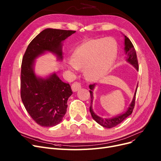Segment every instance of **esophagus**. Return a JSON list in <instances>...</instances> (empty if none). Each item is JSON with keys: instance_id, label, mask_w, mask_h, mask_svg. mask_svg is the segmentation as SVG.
<instances>
[{"instance_id": "34e87169", "label": "esophagus", "mask_w": 161, "mask_h": 161, "mask_svg": "<svg viewBox=\"0 0 161 161\" xmlns=\"http://www.w3.org/2000/svg\"><path fill=\"white\" fill-rule=\"evenodd\" d=\"M71 87H72V91H73L74 92H75V91H77L80 90V89L81 88V85L80 83L75 81V82H74V83L72 84Z\"/></svg>"}]
</instances>
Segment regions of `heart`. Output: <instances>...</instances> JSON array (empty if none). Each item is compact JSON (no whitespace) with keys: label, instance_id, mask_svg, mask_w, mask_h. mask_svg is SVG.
<instances>
[{"label":"heart","instance_id":"b5f03b06","mask_svg":"<svg viewBox=\"0 0 161 161\" xmlns=\"http://www.w3.org/2000/svg\"><path fill=\"white\" fill-rule=\"evenodd\" d=\"M117 53V45L111 38L90 40L78 46L67 63L69 69L77 71L84 67L88 79L97 81L110 71Z\"/></svg>","mask_w":161,"mask_h":161}]
</instances>
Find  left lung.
Masks as SVG:
<instances>
[{
	"label": "left lung",
	"mask_w": 161,
	"mask_h": 161,
	"mask_svg": "<svg viewBox=\"0 0 161 161\" xmlns=\"http://www.w3.org/2000/svg\"><path fill=\"white\" fill-rule=\"evenodd\" d=\"M125 37V53L127 55V57H126V61L131 64L132 66H134L137 70H138L139 67H138V59H137V55L136 53V50L134 49V47L133 44H132L131 41L129 40L128 37H126L125 35H124ZM95 87V83L91 84L89 85V89H91L89 91L90 92V95H91V106L89 108V111L91 112L92 117L93 118V119L98 123L101 126H104V127L111 129L114 127V126H117L121 123L123 121H124L126 117L131 115L132 113V111L134 108L135 105V98H136V94L137 91L136 87V91L134 92V95L132 99V101L131 104H130L128 109H126V111L123 114H120L119 115H117L116 117H112V118H109V119H103V118L100 117L96 115L95 112L92 110V101H93V95H92V91H93L94 88Z\"/></svg>",
	"instance_id": "8db88e82"
}]
</instances>
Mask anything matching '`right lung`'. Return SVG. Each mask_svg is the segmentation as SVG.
Masks as SVG:
<instances>
[{"mask_svg":"<svg viewBox=\"0 0 161 161\" xmlns=\"http://www.w3.org/2000/svg\"><path fill=\"white\" fill-rule=\"evenodd\" d=\"M75 32L46 29L31 42L23 55L21 98L32 119L40 126L50 127L61 122L72 91L69 83L62 81L55 73L47 78L36 76L34 71L35 60L46 52L55 54L58 60H62V42Z\"/></svg>","mask_w":161,"mask_h":161,"instance_id":"obj_1","label":"right lung"}]
</instances>
